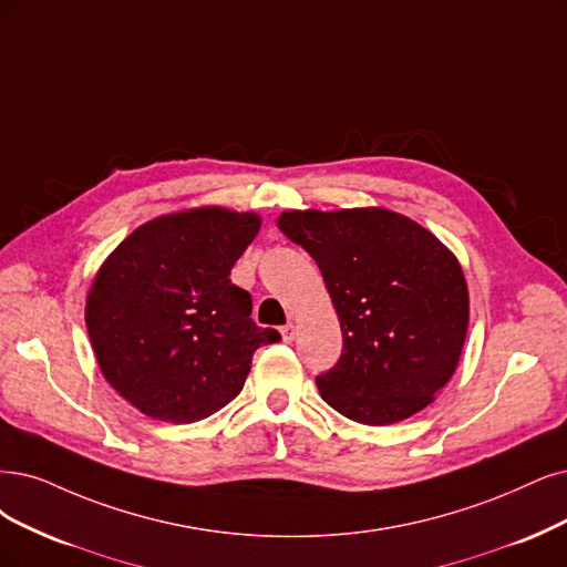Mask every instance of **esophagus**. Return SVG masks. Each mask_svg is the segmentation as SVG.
<instances>
[{
	"label": "esophagus",
	"mask_w": 567,
	"mask_h": 567,
	"mask_svg": "<svg viewBox=\"0 0 567 567\" xmlns=\"http://www.w3.org/2000/svg\"><path fill=\"white\" fill-rule=\"evenodd\" d=\"M280 331H282V339H285L287 343H289V341H295V333H297L295 324H291V322H289V324H285V327L280 329Z\"/></svg>",
	"instance_id": "esophagus-1"
}]
</instances>
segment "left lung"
Here are the masks:
<instances>
[{"label":"left lung","mask_w":567,"mask_h":567,"mask_svg":"<svg viewBox=\"0 0 567 567\" xmlns=\"http://www.w3.org/2000/svg\"><path fill=\"white\" fill-rule=\"evenodd\" d=\"M282 234L316 259L343 352L316 383L354 423L390 425L432 402L470 324L463 268L430 230L390 209L285 213Z\"/></svg>","instance_id":"left-lung-1"}]
</instances>
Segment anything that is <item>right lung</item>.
<instances>
[{
	"mask_svg": "<svg viewBox=\"0 0 567 567\" xmlns=\"http://www.w3.org/2000/svg\"><path fill=\"white\" fill-rule=\"evenodd\" d=\"M259 224L249 213L188 209L146 221L102 264L89 337L104 379L144 415L203 421L238 396L255 350L280 341L230 282Z\"/></svg>",
	"mask_w": 567,
	"mask_h": 567,
	"instance_id": "add662e5",
	"label": "right lung"
}]
</instances>
